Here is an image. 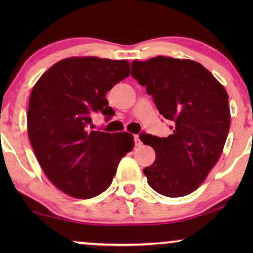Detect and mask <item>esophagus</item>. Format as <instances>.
Returning <instances> with one entry per match:
<instances>
[{"label": "esophagus", "mask_w": 253, "mask_h": 253, "mask_svg": "<svg viewBox=\"0 0 253 253\" xmlns=\"http://www.w3.org/2000/svg\"><path fill=\"white\" fill-rule=\"evenodd\" d=\"M134 144H136V146H140V145H141V140L139 138V134H134Z\"/></svg>", "instance_id": "obj_1"}]
</instances>
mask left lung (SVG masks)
<instances>
[{
    "mask_svg": "<svg viewBox=\"0 0 253 253\" xmlns=\"http://www.w3.org/2000/svg\"><path fill=\"white\" fill-rule=\"evenodd\" d=\"M132 77L146 86L159 112L171 121L166 138L145 134L155 161L144 169L162 196L183 197L199 188L219 160L230 126L228 93L198 62L157 56L132 62Z\"/></svg>",
    "mask_w": 253,
    "mask_h": 253,
    "instance_id": "8db88e82",
    "label": "left lung"
}]
</instances>
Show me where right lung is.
<instances>
[{
	"label": "right lung",
	"instance_id": "1",
	"mask_svg": "<svg viewBox=\"0 0 253 253\" xmlns=\"http://www.w3.org/2000/svg\"><path fill=\"white\" fill-rule=\"evenodd\" d=\"M129 76L126 60L75 56L58 61L33 86L27 110L31 145L49 181L68 196L100 195L132 151L129 132L88 131L93 113L113 116L106 93Z\"/></svg>",
	"mask_w": 253,
	"mask_h": 253
}]
</instances>
